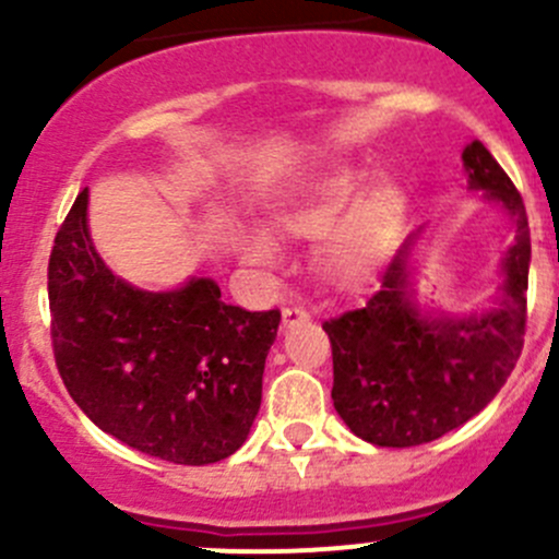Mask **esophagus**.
<instances>
[{"mask_svg": "<svg viewBox=\"0 0 559 559\" xmlns=\"http://www.w3.org/2000/svg\"><path fill=\"white\" fill-rule=\"evenodd\" d=\"M281 316H284V326L306 324V321L311 319V313H308L302 306H286L284 311H281Z\"/></svg>", "mask_w": 559, "mask_h": 559, "instance_id": "obj_1", "label": "esophagus"}]
</instances>
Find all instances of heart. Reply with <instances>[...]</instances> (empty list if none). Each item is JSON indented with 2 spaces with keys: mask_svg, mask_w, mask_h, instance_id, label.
Segmentation results:
<instances>
[{
  "mask_svg": "<svg viewBox=\"0 0 559 559\" xmlns=\"http://www.w3.org/2000/svg\"><path fill=\"white\" fill-rule=\"evenodd\" d=\"M359 167H337L313 180L306 197L286 207L278 224L300 238L330 234L321 251V264L341 284H359L370 278L384 262L389 248L403 229L408 200L394 180H376ZM246 257L253 262H273L275 243L262 233L246 238Z\"/></svg>",
  "mask_w": 559,
  "mask_h": 559,
  "instance_id": "obj_1",
  "label": "heart"
}]
</instances>
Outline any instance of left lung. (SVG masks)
I'll use <instances>...</instances> for the list:
<instances>
[{
	"instance_id": "1",
	"label": "left lung",
	"mask_w": 559,
	"mask_h": 559,
	"mask_svg": "<svg viewBox=\"0 0 559 559\" xmlns=\"http://www.w3.org/2000/svg\"><path fill=\"white\" fill-rule=\"evenodd\" d=\"M471 189L487 191L516 224L506 253L500 308L465 319H425L408 300V253L389 262L381 289L324 321L332 346V403L354 436L376 447H419L476 416L514 370L527 330L530 229L522 194L473 140L462 151Z\"/></svg>"
}]
</instances>
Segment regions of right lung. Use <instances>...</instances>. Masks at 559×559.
I'll use <instances>...</instances> for the list:
<instances>
[{"instance_id":"1","label":"right lung","mask_w":559,"mask_h":559,"mask_svg":"<svg viewBox=\"0 0 559 559\" xmlns=\"http://www.w3.org/2000/svg\"><path fill=\"white\" fill-rule=\"evenodd\" d=\"M86 207L83 189L48 262L50 343L70 397L148 456L207 465L235 454L262 405L281 311L227 306L211 278L175 292L123 284L94 251Z\"/></svg>"}]
</instances>
